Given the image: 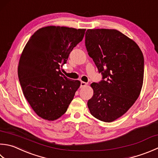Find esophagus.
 I'll list each match as a JSON object with an SVG mask.
<instances>
[{"instance_id":"obj_1","label":"esophagus","mask_w":158,"mask_h":158,"mask_svg":"<svg viewBox=\"0 0 158 158\" xmlns=\"http://www.w3.org/2000/svg\"><path fill=\"white\" fill-rule=\"evenodd\" d=\"M87 83H85L84 81H81V87H84V86L87 85Z\"/></svg>"}]
</instances>
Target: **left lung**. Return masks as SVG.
Masks as SVG:
<instances>
[{"mask_svg":"<svg viewBox=\"0 0 158 158\" xmlns=\"http://www.w3.org/2000/svg\"><path fill=\"white\" fill-rule=\"evenodd\" d=\"M85 44L102 79L92 83L88 101L91 114L112 122L127 112L140 95L144 78V57L132 40L116 29H88Z\"/></svg>","mask_w":158,"mask_h":158,"instance_id":"8db88e82","label":"left lung"}]
</instances>
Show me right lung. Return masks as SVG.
<instances>
[{
    "label": "right lung",
    "instance_id": "obj_1",
    "mask_svg": "<svg viewBox=\"0 0 158 158\" xmlns=\"http://www.w3.org/2000/svg\"><path fill=\"white\" fill-rule=\"evenodd\" d=\"M85 29L48 26L34 33L20 56L18 74L24 97L38 115L48 120L66 112L79 88L60 71L82 41Z\"/></svg>",
    "mask_w": 158,
    "mask_h": 158
}]
</instances>
